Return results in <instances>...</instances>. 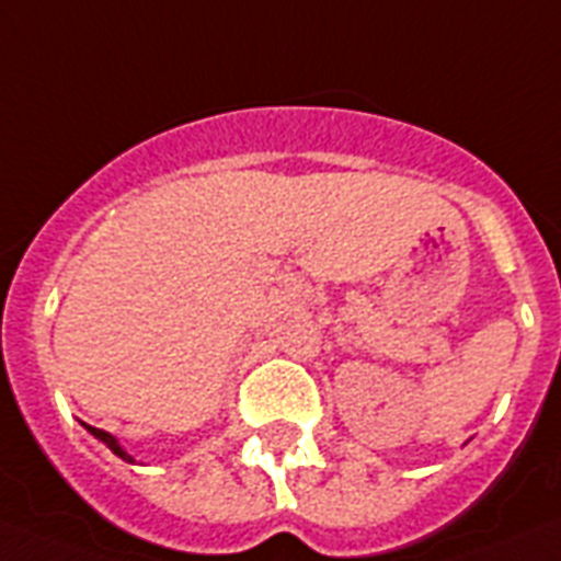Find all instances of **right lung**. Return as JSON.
<instances>
[{
  "mask_svg": "<svg viewBox=\"0 0 561 561\" xmlns=\"http://www.w3.org/2000/svg\"><path fill=\"white\" fill-rule=\"evenodd\" d=\"M87 428H90L92 435L99 437V440H104L106 446H110V449L115 451V455H118V457H124V460H133V457H129V455H126L124 449H121V446H118V440H115V437H112L110 432H104V428H95V426H87Z\"/></svg>",
  "mask_w": 561,
  "mask_h": 561,
  "instance_id": "add662e5",
  "label": "right lung"
}]
</instances>
